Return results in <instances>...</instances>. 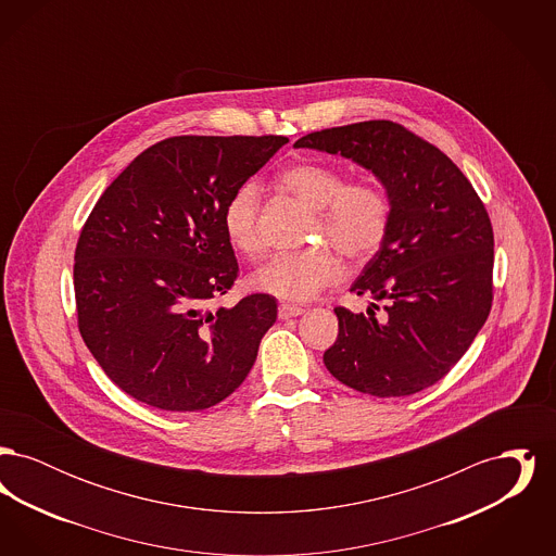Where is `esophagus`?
<instances>
[{"label":"esophagus","instance_id":"esophagus-1","mask_svg":"<svg viewBox=\"0 0 556 556\" xmlns=\"http://www.w3.org/2000/svg\"><path fill=\"white\" fill-rule=\"evenodd\" d=\"M300 315H304V308H300V306H291V304H281V306H279V318H281V320L300 317Z\"/></svg>","mask_w":556,"mask_h":556}]
</instances>
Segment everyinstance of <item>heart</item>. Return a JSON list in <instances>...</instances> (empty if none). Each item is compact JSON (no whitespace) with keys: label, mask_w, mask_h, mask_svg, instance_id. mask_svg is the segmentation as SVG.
<instances>
[{"label":"heart","mask_w":556,"mask_h":556,"mask_svg":"<svg viewBox=\"0 0 556 556\" xmlns=\"http://www.w3.org/2000/svg\"><path fill=\"white\" fill-rule=\"evenodd\" d=\"M279 186L315 211L311 241L333 245L352 263L369 261L383 243L390 225V202L377 184H345L338 168L304 160L279 175ZM258 208V184L245 181L229 195L223 211L225 238L245 256H256L263 250ZM342 270L340 256L318 245L304 252L273 254L250 273V286L286 302H306L333 286Z\"/></svg>","instance_id":"obj_1"}]
</instances>
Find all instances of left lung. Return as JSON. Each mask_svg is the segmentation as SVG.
<instances>
[{
  "label": "left lung",
  "mask_w": 556,
  "mask_h": 556,
  "mask_svg": "<svg viewBox=\"0 0 556 556\" xmlns=\"http://www.w3.org/2000/svg\"><path fill=\"white\" fill-rule=\"evenodd\" d=\"M293 148L344 156L372 173L390 202L377 254L350 291L386 300V317L336 308L340 333L323 354L348 388L377 397L433 386L469 350L492 308L494 233L476 189L452 160L390 121L304 135Z\"/></svg>",
  "instance_id": "1"
}]
</instances>
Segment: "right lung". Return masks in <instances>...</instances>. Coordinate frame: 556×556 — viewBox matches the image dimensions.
Here are the masks:
<instances>
[{
	"instance_id": "right-lung-1",
	"label": "right lung",
	"mask_w": 556,
	"mask_h": 556,
	"mask_svg": "<svg viewBox=\"0 0 556 556\" xmlns=\"http://www.w3.org/2000/svg\"><path fill=\"white\" fill-rule=\"evenodd\" d=\"M288 137H170L106 187L80 231L75 298L85 344L129 396L160 410H204L233 394L277 320V300L208 302L238 279L225 238L229 195Z\"/></svg>"
}]
</instances>
